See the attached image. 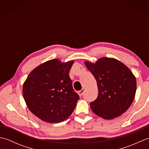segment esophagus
<instances>
[{"label":"esophagus","mask_w":149,"mask_h":149,"mask_svg":"<svg viewBox=\"0 0 149 149\" xmlns=\"http://www.w3.org/2000/svg\"><path fill=\"white\" fill-rule=\"evenodd\" d=\"M84 91H85V90L84 89V88H83V89H82L81 91H79V92H78L79 95V96L83 95V94H84Z\"/></svg>","instance_id":"34e87169"}]
</instances>
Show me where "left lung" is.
Wrapping results in <instances>:
<instances>
[{"mask_svg": "<svg viewBox=\"0 0 149 149\" xmlns=\"http://www.w3.org/2000/svg\"><path fill=\"white\" fill-rule=\"evenodd\" d=\"M85 65L97 81L99 95L90 103L92 111L104 119L120 116L131 106L136 91V77L127 66L111 58H100Z\"/></svg>", "mask_w": 149, "mask_h": 149, "instance_id": "1", "label": "left lung"}]
</instances>
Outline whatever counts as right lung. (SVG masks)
I'll use <instances>...</instances> for the list:
<instances>
[{
    "label": "right lung",
    "mask_w": 149,
    "mask_h": 149,
    "mask_svg": "<svg viewBox=\"0 0 149 149\" xmlns=\"http://www.w3.org/2000/svg\"><path fill=\"white\" fill-rule=\"evenodd\" d=\"M74 62L49 60L31 71L24 82L22 92L26 105L43 121L61 122L74 111L79 99L69 76Z\"/></svg>",
    "instance_id": "1"
}]
</instances>
